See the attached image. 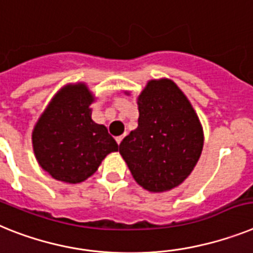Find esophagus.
Instances as JSON below:
<instances>
[{"label": "esophagus", "mask_w": 253, "mask_h": 253, "mask_svg": "<svg viewBox=\"0 0 253 253\" xmlns=\"http://www.w3.org/2000/svg\"><path fill=\"white\" fill-rule=\"evenodd\" d=\"M125 136H126V133H123V135H121V136H117L116 137V141H117V144H118V145H120L121 141H122L123 137H125Z\"/></svg>", "instance_id": "34e87169"}]
</instances>
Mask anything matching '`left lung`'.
Listing matches in <instances>:
<instances>
[{"mask_svg": "<svg viewBox=\"0 0 253 253\" xmlns=\"http://www.w3.org/2000/svg\"><path fill=\"white\" fill-rule=\"evenodd\" d=\"M137 128L120 144L135 181L153 193L179 186L203 149V130L188 97L171 80H152L137 97Z\"/></svg>", "mask_w": 253, "mask_h": 253, "instance_id": "1", "label": "left lung"}]
</instances>
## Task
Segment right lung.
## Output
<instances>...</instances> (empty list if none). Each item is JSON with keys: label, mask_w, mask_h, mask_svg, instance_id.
I'll return each instance as SVG.
<instances>
[{"label": "right lung", "mask_w": 253, "mask_h": 253, "mask_svg": "<svg viewBox=\"0 0 253 253\" xmlns=\"http://www.w3.org/2000/svg\"><path fill=\"white\" fill-rule=\"evenodd\" d=\"M95 97L84 84H67L55 95L32 132L40 166L54 179L78 184L96 172L118 144L107 127L91 120Z\"/></svg>", "instance_id": "add662e5"}]
</instances>
